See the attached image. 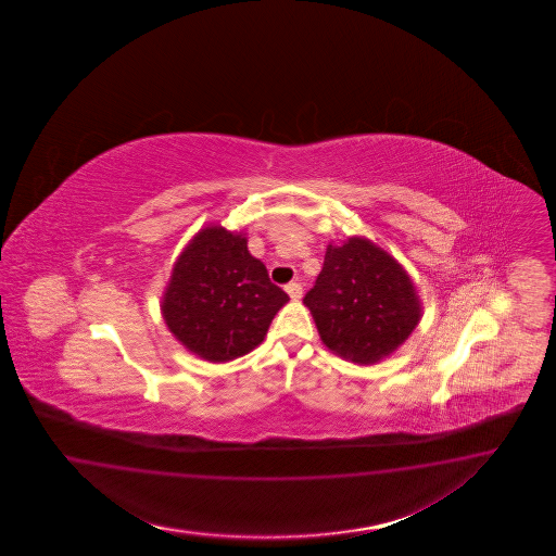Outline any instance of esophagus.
Listing matches in <instances>:
<instances>
[{
  "label": "esophagus",
  "instance_id": "esophagus-1",
  "mask_svg": "<svg viewBox=\"0 0 556 556\" xmlns=\"http://www.w3.org/2000/svg\"><path fill=\"white\" fill-rule=\"evenodd\" d=\"M286 291L289 293V298H291V300H300V298H302V286H300V283H295V281L287 283Z\"/></svg>",
  "mask_w": 556,
  "mask_h": 556
}]
</instances>
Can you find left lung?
I'll list each match as a JSON object with an SVG mask.
<instances>
[{
	"instance_id": "obj_1",
	"label": "left lung",
	"mask_w": 556,
	"mask_h": 556,
	"mask_svg": "<svg viewBox=\"0 0 556 556\" xmlns=\"http://www.w3.org/2000/svg\"><path fill=\"white\" fill-rule=\"evenodd\" d=\"M303 303L321 342L356 365H375L395 353L421 316L420 298L404 267L363 236L328 244L316 286Z\"/></svg>"
}]
</instances>
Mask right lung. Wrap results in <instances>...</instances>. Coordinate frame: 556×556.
Listing matches in <instances>:
<instances>
[{"label":"right lung","instance_id":"add662e5","mask_svg":"<svg viewBox=\"0 0 556 556\" xmlns=\"http://www.w3.org/2000/svg\"><path fill=\"white\" fill-rule=\"evenodd\" d=\"M287 302L267 267L249 253L244 232L205 226L175 261L161 312L189 353L228 363L265 340Z\"/></svg>","mask_w":556,"mask_h":556}]
</instances>
